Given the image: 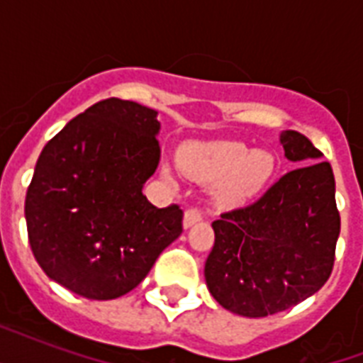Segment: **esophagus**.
<instances>
[{"mask_svg": "<svg viewBox=\"0 0 363 363\" xmlns=\"http://www.w3.org/2000/svg\"><path fill=\"white\" fill-rule=\"evenodd\" d=\"M199 220H201V211L188 209L186 213H184V216H182V226H184V230H188V228H192L194 224H198Z\"/></svg>", "mask_w": 363, "mask_h": 363, "instance_id": "34e87169", "label": "esophagus"}]
</instances>
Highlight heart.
Returning <instances> with one entry per match:
<instances>
[{"instance_id": "1", "label": "heart", "mask_w": 363, "mask_h": 363, "mask_svg": "<svg viewBox=\"0 0 363 363\" xmlns=\"http://www.w3.org/2000/svg\"><path fill=\"white\" fill-rule=\"evenodd\" d=\"M184 175L213 184L211 198L220 209L239 207L262 190L275 171V158L267 150H248L241 143H186L179 150ZM164 175L169 177L167 169Z\"/></svg>"}]
</instances>
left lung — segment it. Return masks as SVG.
<instances>
[{"label": "left lung", "mask_w": 363, "mask_h": 363, "mask_svg": "<svg viewBox=\"0 0 363 363\" xmlns=\"http://www.w3.org/2000/svg\"><path fill=\"white\" fill-rule=\"evenodd\" d=\"M281 145L296 167L256 203L213 222L215 245L205 262L211 296L248 318L318 292L332 273L341 230L332 165L298 131H282Z\"/></svg>", "instance_id": "8db88e82"}]
</instances>
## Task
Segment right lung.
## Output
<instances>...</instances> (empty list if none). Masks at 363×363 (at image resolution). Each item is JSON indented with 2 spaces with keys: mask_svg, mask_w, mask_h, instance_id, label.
<instances>
[{
  "mask_svg": "<svg viewBox=\"0 0 363 363\" xmlns=\"http://www.w3.org/2000/svg\"><path fill=\"white\" fill-rule=\"evenodd\" d=\"M158 133V111L111 98L45 145L24 215L50 281L88 299L121 298L181 235L182 211L143 196L160 164Z\"/></svg>",
  "mask_w": 363,
  "mask_h": 363,
  "instance_id": "obj_1",
  "label": "right lung"
}]
</instances>
